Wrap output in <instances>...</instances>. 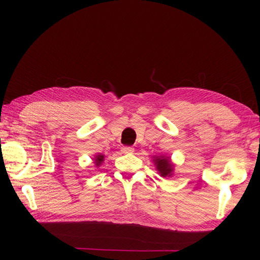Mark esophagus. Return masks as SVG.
Instances as JSON below:
<instances>
[{"mask_svg":"<svg viewBox=\"0 0 260 260\" xmlns=\"http://www.w3.org/2000/svg\"><path fill=\"white\" fill-rule=\"evenodd\" d=\"M121 151L124 152V153H131V152H133L134 151V148L133 147H122V149H121Z\"/></svg>","mask_w":260,"mask_h":260,"instance_id":"esophagus-1","label":"esophagus"}]
</instances>
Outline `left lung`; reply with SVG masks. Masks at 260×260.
Returning a JSON list of instances; mask_svg holds the SVG:
<instances>
[{
  "mask_svg": "<svg viewBox=\"0 0 260 260\" xmlns=\"http://www.w3.org/2000/svg\"><path fill=\"white\" fill-rule=\"evenodd\" d=\"M156 164V167L158 170V172L160 173L161 177H167V175H171V172H172V165H171L169 158H164V157H156L153 159Z\"/></svg>",
  "mask_w": 260,
  "mask_h": 260,
  "instance_id": "1",
  "label": "left lung"
}]
</instances>
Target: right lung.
Instances as JSON below:
<instances>
[{
	"label": "right lung",
	"mask_w": 260,
	"mask_h": 260,
	"mask_svg": "<svg viewBox=\"0 0 260 260\" xmlns=\"http://www.w3.org/2000/svg\"><path fill=\"white\" fill-rule=\"evenodd\" d=\"M103 160H104V156L103 155H98V156H96V158H95V165L96 166L101 165V164H102Z\"/></svg>",
	"instance_id": "obj_1"
}]
</instances>
